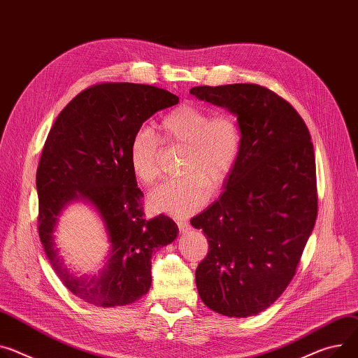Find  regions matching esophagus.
I'll list each match as a JSON object with an SVG mask.
<instances>
[{
  "label": "esophagus",
  "mask_w": 358,
  "mask_h": 358,
  "mask_svg": "<svg viewBox=\"0 0 358 358\" xmlns=\"http://www.w3.org/2000/svg\"><path fill=\"white\" fill-rule=\"evenodd\" d=\"M178 227H179V231L182 234H187L190 231V225L186 222V221H179L178 222Z\"/></svg>",
  "instance_id": "34e87169"
}]
</instances>
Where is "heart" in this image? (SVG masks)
Instances as JSON below:
<instances>
[{
	"label": "heart",
	"instance_id": "heart-1",
	"mask_svg": "<svg viewBox=\"0 0 358 358\" xmlns=\"http://www.w3.org/2000/svg\"><path fill=\"white\" fill-rule=\"evenodd\" d=\"M160 139L171 146L186 148L180 179L164 182L149 195L153 210L186 216L199 210L210 189H221L229 179L241 150V131L228 115L212 116L208 108L182 104L159 124ZM159 142L149 127L134 131L129 145V164L134 178L150 185L157 178Z\"/></svg>",
	"mask_w": 358,
	"mask_h": 358
}]
</instances>
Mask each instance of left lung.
<instances>
[{
    "instance_id": "obj_1",
    "label": "left lung",
    "mask_w": 358,
    "mask_h": 358,
    "mask_svg": "<svg viewBox=\"0 0 358 358\" xmlns=\"http://www.w3.org/2000/svg\"><path fill=\"white\" fill-rule=\"evenodd\" d=\"M190 94L227 108L241 131L221 196L190 221L209 242L196 288L217 314L257 315L291 282L315 225L311 136L289 103L258 85L199 86Z\"/></svg>"
}]
</instances>
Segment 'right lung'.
<instances>
[{
  "label": "right lung",
  "instance_id": "add662e5",
  "mask_svg": "<svg viewBox=\"0 0 358 358\" xmlns=\"http://www.w3.org/2000/svg\"><path fill=\"white\" fill-rule=\"evenodd\" d=\"M178 103V96L148 85H97L63 108L47 136L36 178L40 239L62 282L92 306H127L146 295L153 252L179 234L169 216L143 217V194L129 164L134 131ZM77 201L96 212L108 236L102 268L90 274L71 270L55 243L62 212Z\"/></svg>",
  "mask_w": 358,
  "mask_h": 358
}]
</instances>
